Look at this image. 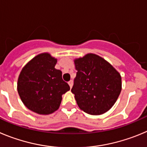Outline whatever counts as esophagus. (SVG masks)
Returning <instances> with one entry per match:
<instances>
[{"instance_id":"obj_1","label":"esophagus","mask_w":147,"mask_h":147,"mask_svg":"<svg viewBox=\"0 0 147 147\" xmlns=\"http://www.w3.org/2000/svg\"><path fill=\"white\" fill-rule=\"evenodd\" d=\"M68 84H69V85L70 88H72V85H73V81H72V80H69V81L68 82Z\"/></svg>"}]
</instances>
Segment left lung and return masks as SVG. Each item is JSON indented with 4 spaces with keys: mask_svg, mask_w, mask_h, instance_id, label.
Instances as JSON below:
<instances>
[{
    "mask_svg": "<svg viewBox=\"0 0 147 147\" xmlns=\"http://www.w3.org/2000/svg\"><path fill=\"white\" fill-rule=\"evenodd\" d=\"M76 77L71 92L79 108L91 115H100L112 108L121 91V78L116 69L96 54L74 60Z\"/></svg>",
    "mask_w": 147,
    "mask_h": 147,
    "instance_id": "left-lung-1",
    "label": "left lung"
}]
</instances>
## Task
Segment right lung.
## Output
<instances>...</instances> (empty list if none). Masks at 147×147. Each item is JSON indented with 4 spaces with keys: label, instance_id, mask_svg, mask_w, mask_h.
I'll list each match as a JSON object with an SVG mask.
<instances>
[{
    "label": "right lung",
    "instance_id": "1",
    "mask_svg": "<svg viewBox=\"0 0 147 147\" xmlns=\"http://www.w3.org/2000/svg\"><path fill=\"white\" fill-rule=\"evenodd\" d=\"M57 59L44 53L31 59L21 70L18 92L25 105L32 111L51 114L59 109L62 94L70 89L55 66Z\"/></svg>",
    "mask_w": 147,
    "mask_h": 147
}]
</instances>
